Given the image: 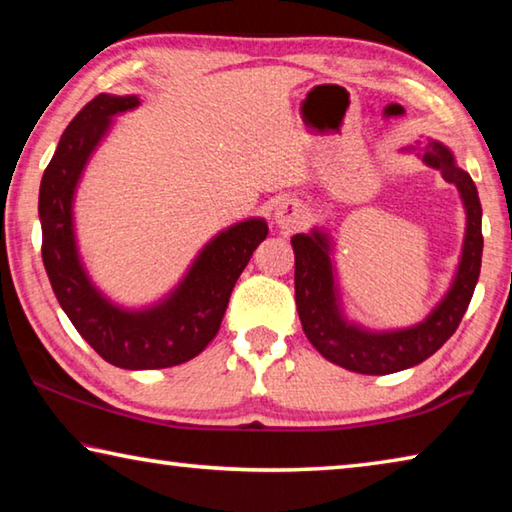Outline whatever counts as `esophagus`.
Listing matches in <instances>:
<instances>
[{
	"label": "esophagus",
	"instance_id": "34e87169",
	"mask_svg": "<svg viewBox=\"0 0 512 512\" xmlns=\"http://www.w3.org/2000/svg\"><path fill=\"white\" fill-rule=\"evenodd\" d=\"M307 219V207L305 203L296 201V198H287V201L277 203L275 210H273V223L277 228L293 232L305 225Z\"/></svg>",
	"mask_w": 512,
	"mask_h": 512
}]
</instances>
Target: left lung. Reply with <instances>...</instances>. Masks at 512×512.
Here are the masks:
<instances>
[{
    "label": "left lung",
    "mask_w": 512,
    "mask_h": 512,
    "mask_svg": "<svg viewBox=\"0 0 512 512\" xmlns=\"http://www.w3.org/2000/svg\"><path fill=\"white\" fill-rule=\"evenodd\" d=\"M427 167L440 171L461 196L465 235L452 282L420 323L395 329H370L348 318L343 307L339 275L334 262V241L325 225H314L307 235L291 237L296 253V305L309 343L327 361L361 375H391L413 368L443 348L456 332L470 305L481 273L483 235L481 203L470 173L458 167L456 155L443 142L427 137L424 146H409Z\"/></svg>",
    "instance_id": "left-lung-1"
}]
</instances>
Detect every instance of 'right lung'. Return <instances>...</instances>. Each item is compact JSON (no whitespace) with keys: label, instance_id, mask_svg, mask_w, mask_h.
<instances>
[{"label":"right lung","instance_id":"1","mask_svg":"<svg viewBox=\"0 0 512 512\" xmlns=\"http://www.w3.org/2000/svg\"><path fill=\"white\" fill-rule=\"evenodd\" d=\"M137 94H99L65 128L42 173L38 216L42 262L60 307L99 357L126 370H158L201 354L219 332L230 293L268 235L262 216L216 232L178 284L149 305L128 307L103 293L85 268L76 237V192L115 117L140 108Z\"/></svg>","mask_w":512,"mask_h":512}]
</instances>
